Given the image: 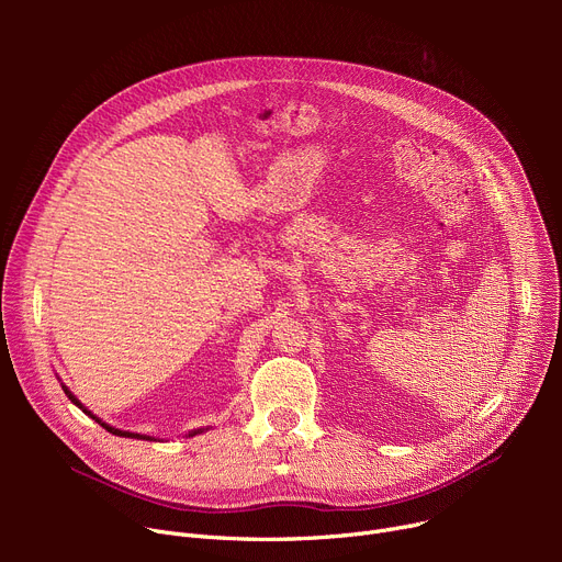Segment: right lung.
Returning <instances> with one entry per match:
<instances>
[{
  "label": "right lung",
  "instance_id": "obj_1",
  "mask_svg": "<svg viewBox=\"0 0 562 562\" xmlns=\"http://www.w3.org/2000/svg\"><path fill=\"white\" fill-rule=\"evenodd\" d=\"M61 387H64L66 396H68V398H70V401H72V403H75V405H77L79 409H83L88 417H91V419H95V422H98V424H100L102 428H106V430H109L111 435H117V437H132V439H150V441L155 439V437H150V435H138V432H127V430H117V428H113V426L104 424V422H102L100 417H95V415H93V412H91V409H86V407L81 405V401H79V398H77V396H75V394H72V392H70V390L66 387V385H61ZM198 432H202V428H200V430H191V432H189V437H193V435H198Z\"/></svg>",
  "mask_w": 562,
  "mask_h": 562
}]
</instances>
